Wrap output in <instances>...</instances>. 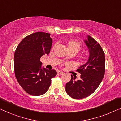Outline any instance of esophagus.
Segmentation results:
<instances>
[{"label": "esophagus", "instance_id": "esophagus-1", "mask_svg": "<svg viewBox=\"0 0 121 121\" xmlns=\"http://www.w3.org/2000/svg\"><path fill=\"white\" fill-rule=\"evenodd\" d=\"M57 74H62L64 73V72L62 71H57Z\"/></svg>", "mask_w": 121, "mask_h": 121}]
</instances>
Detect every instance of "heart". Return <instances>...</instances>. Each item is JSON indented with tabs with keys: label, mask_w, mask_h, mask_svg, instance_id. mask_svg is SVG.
I'll return each instance as SVG.
<instances>
[{
	"label": "heart",
	"mask_w": 121,
	"mask_h": 121,
	"mask_svg": "<svg viewBox=\"0 0 121 121\" xmlns=\"http://www.w3.org/2000/svg\"><path fill=\"white\" fill-rule=\"evenodd\" d=\"M68 48H74V49H77L78 51V50L80 49L81 45L80 44V43L77 42V41H69V43H68Z\"/></svg>",
	"instance_id": "1"
}]
</instances>
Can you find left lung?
I'll list each match as a JSON object with an SVG mask.
<instances>
[{"label": "left lung", "mask_w": 121, "mask_h": 121, "mask_svg": "<svg viewBox=\"0 0 121 121\" xmlns=\"http://www.w3.org/2000/svg\"><path fill=\"white\" fill-rule=\"evenodd\" d=\"M89 52L87 62L79 67L77 71L80 78L71 75V79L66 84V93L75 99L86 98L95 91L103 79L105 73V54L100 44L89 35L84 40Z\"/></svg>", "instance_id": "1"}]
</instances>
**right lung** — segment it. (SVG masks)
Wrapping results in <instances>:
<instances>
[{
    "label": "right lung",
    "instance_id": "add662e5",
    "mask_svg": "<svg viewBox=\"0 0 121 121\" xmlns=\"http://www.w3.org/2000/svg\"><path fill=\"white\" fill-rule=\"evenodd\" d=\"M50 34L37 32L27 36L19 43L14 55L16 78L24 91L32 95L44 94L57 72L42 67L40 58L48 55L53 40Z\"/></svg>",
    "mask_w": 121,
    "mask_h": 121
}]
</instances>
